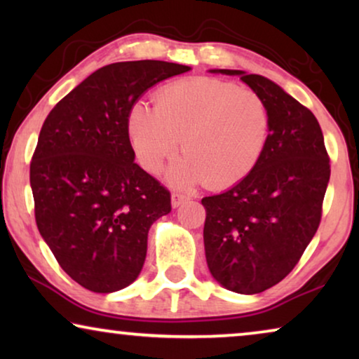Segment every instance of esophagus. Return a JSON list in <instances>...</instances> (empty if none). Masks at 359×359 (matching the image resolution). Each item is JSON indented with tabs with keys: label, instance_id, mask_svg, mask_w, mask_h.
I'll return each instance as SVG.
<instances>
[{
	"label": "esophagus",
	"instance_id": "1",
	"mask_svg": "<svg viewBox=\"0 0 359 359\" xmlns=\"http://www.w3.org/2000/svg\"><path fill=\"white\" fill-rule=\"evenodd\" d=\"M188 201H189V198L183 193H173V194H171V205H173V208H180L181 204L188 203Z\"/></svg>",
	"mask_w": 359,
	"mask_h": 359
}]
</instances>
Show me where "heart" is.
<instances>
[{"instance_id":"1","label":"heart","mask_w":359,"mask_h":359,"mask_svg":"<svg viewBox=\"0 0 359 359\" xmlns=\"http://www.w3.org/2000/svg\"><path fill=\"white\" fill-rule=\"evenodd\" d=\"M129 135L137 158L156 173L180 149L186 154L171 170L176 184L204 183L212 189L237 184L252 173L268 145L271 114L257 91L209 76L161 88L154 109L135 104Z\"/></svg>"}]
</instances>
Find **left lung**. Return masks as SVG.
Wrapping results in <instances>:
<instances>
[{
  "mask_svg": "<svg viewBox=\"0 0 359 359\" xmlns=\"http://www.w3.org/2000/svg\"><path fill=\"white\" fill-rule=\"evenodd\" d=\"M238 75L266 101L268 145L233 188L203 198L209 271L224 287L258 294L283 281L301 259L322 219L330 156L311 109L262 75Z\"/></svg>",
  "mask_w": 359,
  "mask_h": 359,
  "instance_id": "8db88e82",
  "label": "left lung"
}]
</instances>
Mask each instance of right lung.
I'll use <instances>...</instances> for the list:
<instances>
[{
    "label": "right lung",
    "mask_w": 359,
    "mask_h": 359,
    "mask_svg": "<svg viewBox=\"0 0 359 359\" xmlns=\"http://www.w3.org/2000/svg\"><path fill=\"white\" fill-rule=\"evenodd\" d=\"M188 70L160 60L111 63L43 121L31 161L36 224L63 271L93 292L135 281L151 224L171 210L170 191L134 161L127 122L149 88Z\"/></svg>",
    "instance_id": "add662e5"
}]
</instances>
